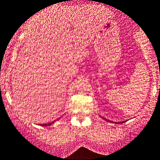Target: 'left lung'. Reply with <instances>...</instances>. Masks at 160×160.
I'll return each instance as SVG.
<instances>
[{"label": "left lung", "instance_id": "left-lung-1", "mask_svg": "<svg viewBox=\"0 0 160 160\" xmlns=\"http://www.w3.org/2000/svg\"><path fill=\"white\" fill-rule=\"evenodd\" d=\"M105 120H106V121H109V120H107V119H105ZM114 123H118V122H114ZM118 123H120V124H121V123H123V122H118Z\"/></svg>", "mask_w": 160, "mask_h": 160}]
</instances>
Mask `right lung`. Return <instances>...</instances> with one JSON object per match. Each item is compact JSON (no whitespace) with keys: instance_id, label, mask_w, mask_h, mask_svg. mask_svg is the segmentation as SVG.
I'll use <instances>...</instances> for the list:
<instances>
[{"instance_id":"1","label":"right lung","mask_w":160,"mask_h":160,"mask_svg":"<svg viewBox=\"0 0 160 160\" xmlns=\"http://www.w3.org/2000/svg\"><path fill=\"white\" fill-rule=\"evenodd\" d=\"M54 123V122H49V123H47V124H41V126H51Z\"/></svg>"}]
</instances>
